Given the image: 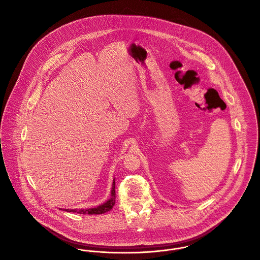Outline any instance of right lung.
<instances>
[{
    "label": "right lung",
    "instance_id": "obj_1",
    "mask_svg": "<svg viewBox=\"0 0 260 260\" xmlns=\"http://www.w3.org/2000/svg\"><path fill=\"white\" fill-rule=\"evenodd\" d=\"M115 199H116V192H115V179L113 180V186H112V192H111V198L109 201H107L105 204L92 208V209H87V210H66L68 212H73V213H79V214H88V215H99V214H104L108 211H110L114 205H115Z\"/></svg>",
    "mask_w": 260,
    "mask_h": 260
}]
</instances>
